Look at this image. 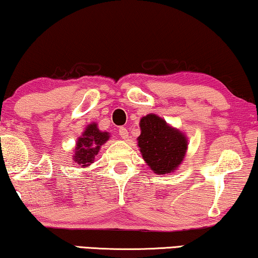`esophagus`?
Listing matches in <instances>:
<instances>
[{
  "label": "esophagus",
  "mask_w": 258,
  "mask_h": 258,
  "mask_svg": "<svg viewBox=\"0 0 258 258\" xmlns=\"http://www.w3.org/2000/svg\"><path fill=\"white\" fill-rule=\"evenodd\" d=\"M119 136H120L124 140L127 139V138H128V132H127V130H126V127H120V128H119Z\"/></svg>",
  "instance_id": "obj_1"
}]
</instances>
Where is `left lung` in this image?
<instances>
[{
	"mask_svg": "<svg viewBox=\"0 0 258 258\" xmlns=\"http://www.w3.org/2000/svg\"><path fill=\"white\" fill-rule=\"evenodd\" d=\"M138 147L142 159L157 175L171 174L182 164L187 151L185 133L172 127L155 113L140 119Z\"/></svg>",
	"mask_w": 258,
	"mask_h": 258,
	"instance_id": "obj_1",
	"label": "left lung"
}]
</instances>
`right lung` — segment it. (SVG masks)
Instances as JSON below:
<instances>
[{"label":"right lung","instance_id":"add662e5","mask_svg":"<svg viewBox=\"0 0 258 258\" xmlns=\"http://www.w3.org/2000/svg\"><path fill=\"white\" fill-rule=\"evenodd\" d=\"M109 139L110 133L99 130L96 122L87 125L82 136L78 138L76 141L74 154H73L74 163L81 168L89 167L91 163H94L95 156L98 154L99 149Z\"/></svg>","mask_w":258,"mask_h":258}]
</instances>
